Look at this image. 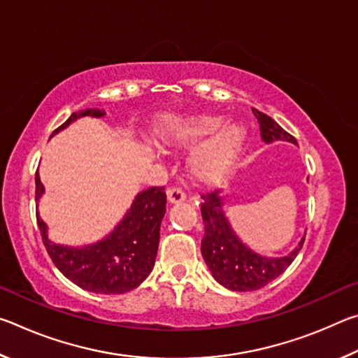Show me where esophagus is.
Masks as SVG:
<instances>
[{"label":"esophagus","instance_id":"34e87169","mask_svg":"<svg viewBox=\"0 0 358 358\" xmlns=\"http://www.w3.org/2000/svg\"><path fill=\"white\" fill-rule=\"evenodd\" d=\"M167 199L171 203H181V202H185L186 194L183 189H181V187H169Z\"/></svg>","mask_w":358,"mask_h":358}]
</instances>
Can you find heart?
Wrapping results in <instances>:
<instances>
[{
  "instance_id": "b5f03b06",
  "label": "heart",
  "mask_w": 358,
  "mask_h": 358,
  "mask_svg": "<svg viewBox=\"0 0 358 358\" xmlns=\"http://www.w3.org/2000/svg\"><path fill=\"white\" fill-rule=\"evenodd\" d=\"M220 117L166 118L157 126L156 138L166 147H185L209 136L194 148L191 167L203 183L216 185L226 180L237 164L245 131L235 123L221 124Z\"/></svg>"
}]
</instances>
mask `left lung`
Here are the masks:
<instances>
[{
  "instance_id": "8db88e82",
  "label": "left lung",
  "mask_w": 358,
  "mask_h": 358,
  "mask_svg": "<svg viewBox=\"0 0 358 358\" xmlns=\"http://www.w3.org/2000/svg\"><path fill=\"white\" fill-rule=\"evenodd\" d=\"M260 126V137L265 143L275 141H286L296 143L295 137L284 131L276 121L252 108ZM201 205L202 220L205 224V235L202 238V256L205 264L215 280L221 286L237 292H250L264 287L275 278L286 271L300 252L301 238L295 250L282 257H265L250 250L237 235L224 213L222 202L217 191H211L202 196Z\"/></svg>"
}]
</instances>
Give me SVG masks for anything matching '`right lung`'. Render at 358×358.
<instances>
[{"label":"right lung","instance_id":"obj_1","mask_svg":"<svg viewBox=\"0 0 358 358\" xmlns=\"http://www.w3.org/2000/svg\"><path fill=\"white\" fill-rule=\"evenodd\" d=\"M99 108H85L71 117L53 131V134L82 117H104ZM44 186L36 172V202L39 201ZM164 186H153L138 192L128 213L104 240L82 248L57 245L47 237V226L41 220L38 226L45 250L57 268L88 292L94 294H124L136 289L153 270L159 245L161 221L166 215Z\"/></svg>","mask_w":358,"mask_h":358}]
</instances>
